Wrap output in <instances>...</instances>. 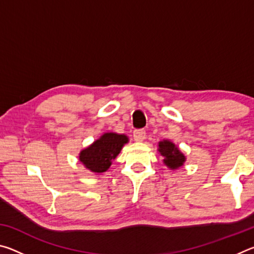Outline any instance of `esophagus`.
<instances>
[{"instance_id":"34e87169","label":"esophagus","mask_w":254,"mask_h":254,"mask_svg":"<svg viewBox=\"0 0 254 254\" xmlns=\"http://www.w3.org/2000/svg\"><path fill=\"white\" fill-rule=\"evenodd\" d=\"M133 137L136 142H142V141L145 139V131L140 128V130H135L133 132Z\"/></svg>"}]
</instances>
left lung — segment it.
Here are the masks:
<instances>
[{
    "mask_svg": "<svg viewBox=\"0 0 254 254\" xmlns=\"http://www.w3.org/2000/svg\"><path fill=\"white\" fill-rule=\"evenodd\" d=\"M158 151L163 157V163L171 170H176L184 166L186 156L180 151L173 141L162 140L158 143Z\"/></svg>",
    "mask_w": 254,
    "mask_h": 254,
    "instance_id": "obj_1",
    "label": "left lung"
}]
</instances>
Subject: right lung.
<instances>
[{
    "mask_svg": "<svg viewBox=\"0 0 254 254\" xmlns=\"http://www.w3.org/2000/svg\"><path fill=\"white\" fill-rule=\"evenodd\" d=\"M127 142L128 137L126 134L104 132L92 144L81 150L78 159L85 168L92 173H105Z\"/></svg>",
    "mask_w": 254,
    "mask_h": 254,
    "instance_id": "obj_1",
    "label": "right lung"
}]
</instances>
